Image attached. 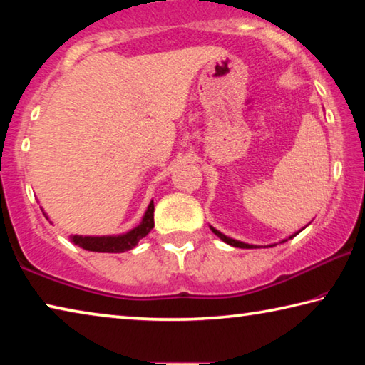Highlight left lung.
Listing matches in <instances>:
<instances>
[{"mask_svg": "<svg viewBox=\"0 0 365 365\" xmlns=\"http://www.w3.org/2000/svg\"><path fill=\"white\" fill-rule=\"evenodd\" d=\"M211 230L217 235V237L222 240V242H225L227 245H230V246H235V248H246V250H250V248H261V246H256V245H248V243H243V242H238V240H233V238H230V237H227V235H224V233H220L217 228H214V227H211ZM302 230V228H301ZM299 230V232H301ZM299 232H296L294 235H292V237H289V240L292 238H294L296 235H298ZM285 242H288V240H283L282 243H285ZM269 246H272V245H269Z\"/></svg>", "mask_w": 365, "mask_h": 365, "instance_id": "1", "label": "left lung"}]
</instances>
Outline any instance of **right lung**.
I'll use <instances>...</instances> for the list:
<instances>
[{
	"instance_id": "obj_1",
	"label": "right lung",
	"mask_w": 365,
	"mask_h": 365,
	"mask_svg": "<svg viewBox=\"0 0 365 365\" xmlns=\"http://www.w3.org/2000/svg\"><path fill=\"white\" fill-rule=\"evenodd\" d=\"M46 217V214H45ZM154 227V202L151 201L143 215L140 225L132 228L130 232L122 235H109V237H82L73 235L71 237L72 243L78 245L80 248L95 252H125L135 248L141 238H145Z\"/></svg>"
}]
</instances>
